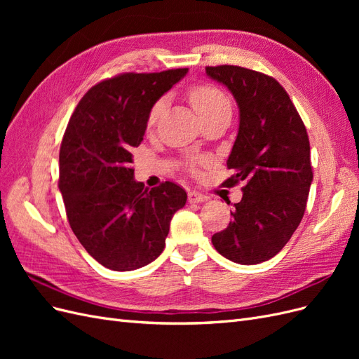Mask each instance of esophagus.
I'll return each instance as SVG.
<instances>
[{
  "mask_svg": "<svg viewBox=\"0 0 359 359\" xmlns=\"http://www.w3.org/2000/svg\"><path fill=\"white\" fill-rule=\"evenodd\" d=\"M205 201H208V196H206V194H202V193L194 191V190L189 191V202L190 203H201Z\"/></svg>",
  "mask_w": 359,
  "mask_h": 359,
  "instance_id": "34e87169",
  "label": "esophagus"
}]
</instances>
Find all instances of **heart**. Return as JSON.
Returning a JSON list of instances; mask_svg holds the SVG:
<instances>
[{
  "label": "heart",
  "mask_w": 359,
  "mask_h": 359,
  "mask_svg": "<svg viewBox=\"0 0 359 359\" xmlns=\"http://www.w3.org/2000/svg\"><path fill=\"white\" fill-rule=\"evenodd\" d=\"M189 97H190V102L194 107V111L199 114V116L202 119L208 118L220 111H224V109L231 111L229 99H227L224 93L217 88V86H212V85L194 86V88L190 90ZM165 103H166L165 99H160L153 104V107H151V111L148 114V119H147L148 127H153L156 124V121L163 111V107H165Z\"/></svg>",
  "instance_id": "1"
}]
</instances>
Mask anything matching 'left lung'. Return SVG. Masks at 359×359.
I'll return each instance as SVG.
<instances>
[{
  "instance_id": "obj_1",
  "label": "left lung",
  "mask_w": 359,
  "mask_h": 359,
  "mask_svg": "<svg viewBox=\"0 0 359 359\" xmlns=\"http://www.w3.org/2000/svg\"><path fill=\"white\" fill-rule=\"evenodd\" d=\"M240 107V128L227 158L226 187L243 182L232 222L212 235L217 252L241 265L274 257L299 226L313 181L306 126L274 78L240 66L206 67Z\"/></svg>"
}]
</instances>
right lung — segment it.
Here are the masks:
<instances>
[{
	"label": "right lung",
	"mask_w": 359,
	"mask_h": 359,
	"mask_svg": "<svg viewBox=\"0 0 359 359\" xmlns=\"http://www.w3.org/2000/svg\"><path fill=\"white\" fill-rule=\"evenodd\" d=\"M189 69L123 73L88 90L70 118L60 148V181L73 233L97 262L133 271L165 248L173 214L187 193L166 181H135L133 148L144 140L153 104Z\"/></svg>",
	"instance_id": "right-lung-1"
}]
</instances>
